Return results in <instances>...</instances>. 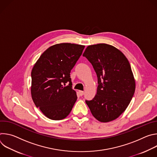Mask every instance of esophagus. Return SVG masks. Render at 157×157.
<instances>
[{
	"label": "esophagus",
	"instance_id": "34e87169",
	"mask_svg": "<svg viewBox=\"0 0 157 157\" xmlns=\"http://www.w3.org/2000/svg\"><path fill=\"white\" fill-rule=\"evenodd\" d=\"M79 95L81 96H82V95L84 94V91H79Z\"/></svg>",
	"mask_w": 157,
	"mask_h": 157
}]
</instances>
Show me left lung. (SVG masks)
<instances>
[{
	"mask_svg": "<svg viewBox=\"0 0 157 157\" xmlns=\"http://www.w3.org/2000/svg\"><path fill=\"white\" fill-rule=\"evenodd\" d=\"M96 73L97 94L86 101L93 116L101 122L118 118L125 110L136 90V81L125 56L105 43L88 46L84 52Z\"/></svg>",
	"mask_w": 157,
	"mask_h": 157,
	"instance_id": "8db88e82",
	"label": "left lung"
}]
</instances>
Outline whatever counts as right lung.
Here are the masks:
<instances>
[{"label":"right lung","mask_w":157,"mask_h":157,"mask_svg":"<svg viewBox=\"0 0 157 157\" xmlns=\"http://www.w3.org/2000/svg\"><path fill=\"white\" fill-rule=\"evenodd\" d=\"M84 47L69 43L54 44L41 54L33 67V101L52 120L66 118L77 100L76 93L72 89L70 72Z\"/></svg>","instance_id":"add662e5"}]
</instances>
